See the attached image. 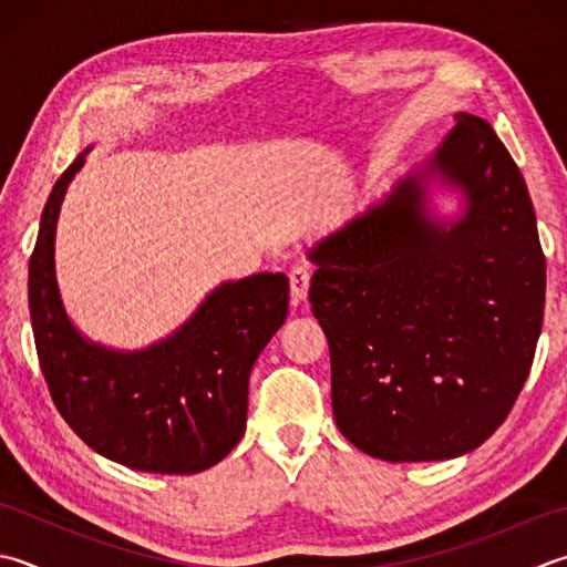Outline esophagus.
<instances>
[{"mask_svg":"<svg viewBox=\"0 0 567 567\" xmlns=\"http://www.w3.org/2000/svg\"><path fill=\"white\" fill-rule=\"evenodd\" d=\"M309 277H312V275H309V270L302 268V265H299V268H292V272H290V290H292L295 302H305V299H307Z\"/></svg>","mask_w":567,"mask_h":567,"instance_id":"esophagus-1","label":"esophagus"}]
</instances>
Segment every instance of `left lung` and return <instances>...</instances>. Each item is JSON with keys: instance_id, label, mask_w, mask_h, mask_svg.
I'll list each match as a JSON object with an SVG mask.
<instances>
[{"instance_id": "obj_1", "label": "left lung", "mask_w": 567, "mask_h": 567, "mask_svg": "<svg viewBox=\"0 0 567 567\" xmlns=\"http://www.w3.org/2000/svg\"><path fill=\"white\" fill-rule=\"evenodd\" d=\"M454 120L425 162L309 248L337 427L385 462L489 440L540 337L546 258L526 182L489 122ZM432 185L461 194L457 217L431 210Z\"/></svg>"}]
</instances>
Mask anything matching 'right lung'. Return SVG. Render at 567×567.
Wrapping results in <instances>:
<instances>
[{
    "label": "right lung",
    "instance_id": "right-lung-1",
    "mask_svg": "<svg viewBox=\"0 0 567 567\" xmlns=\"http://www.w3.org/2000/svg\"><path fill=\"white\" fill-rule=\"evenodd\" d=\"M53 184L29 260V312L55 408L87 447L137 472L196 474L238 445L252 363L285 324L290 282H220L169 337L122 351L83 337L55 280V224L85 154Z\"/></svg>",
    "mask_w": 567,
    "mask_h": 567
}]
</instances>
